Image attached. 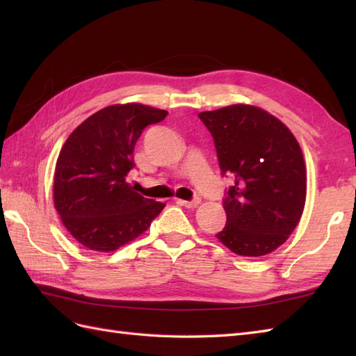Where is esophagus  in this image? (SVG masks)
Here are the masks:
<instances>
[{
    "instance_id": "esophagus-1",
    "label": "esophagus",
    "mask_w": 356,
    "mask_h": 356,
    "mask_svg": "<svg viewBox=\"0 0 356 356\" xmlns=\"http://www.w3.org/2000/svg\"><path fill=\"white\" fill-rule=\"evenodd\" d=\"M179 203H180V205H184L185 208H197V207L200 205V199H194V200H191V202H188V200H179Z\"/></svg>"
}]
</instances>
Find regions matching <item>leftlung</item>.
<instances>
[{
	"instance_id": "obj_1",
	"label": "left lung",
	"mask_w": 356,
	"mask_h": 356,
	"mask_svg": "<svg viewBox=\"0 0 356 356\" xmlns=\"http://www.w3.org/2000/svg\"><path fill=\"white\" fill-rule=\"evenodd\" d=\"M199 118L213 134L218 165L232 174L217 238L241 257H261L289 238L307 190L303 151L282 120L260 107L232 104Z\"/></svg>"
}]
</instances>
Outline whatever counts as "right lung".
Instances as JSON below:
<instances>
[{"instance_id": "right-lung-1", "label": "right lung", "mask_w": 356, "mask_h": 356, "mask_svg": "<svg viewBox=\"0 0 356 356\" xmlns=\"http://www.w3.org/2000/svg\"><path fill=\"white\" fill-rule=\"evenodd\" d=\"M166 110L143 104L108 105L79 124L59 151L53 203L65 229L96 252H111L145 232L165 203L133 191L127 176L143 128Z\"/></svg>"}]
</instances>
